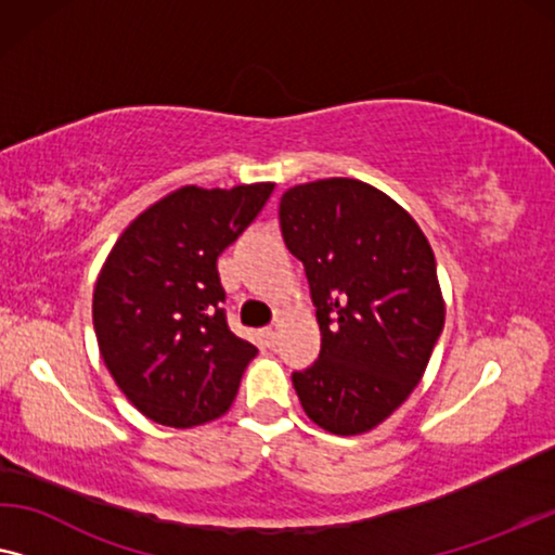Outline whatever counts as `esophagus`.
I'll list each match as a JSON object with an SVG mask.
<instances>
[{
    "mask_svg": "<svg viewBox=\"0 0 555 555\" xmlns=\"http://www.w3.org/2000/svg\"><path fill=\"white\" fill-rule=\"evenodd\" d=\"M279 339V326H269V330H263V341H267L269 347H274Z\"/></svg>",
    "mask_w": 555,
    "mask_h": 555,
    "instance_id": "esophagus-1",
    "label": "esophagus"
}]
</instances>
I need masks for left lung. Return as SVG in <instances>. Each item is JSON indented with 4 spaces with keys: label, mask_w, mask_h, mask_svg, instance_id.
Listing matches in <instances>:
<instances>
[{
    "label": "left lung",
    "mask_w": 555,
    "mask_h": 555,
    "mask_svg": "<svg viewBox=\"0 0 555 555\" xmlns=\"http://www.w3.org/2000/svg\"><path fill=\"white\" fill-rule=\"evenodd\" d=\"M279 223L322 332L319 359L292 377L301 408L332 435L370 433L423 379L444 326L430 241L400 203L354 178L294 185Z\"/></svg>",
    "instance_id": "1"
}]
</instances>
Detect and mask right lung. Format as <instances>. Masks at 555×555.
<instances>
[{"instance_id":"right-lung-1","label":"right lung","mask_w":555,"mask_h":555,"mask_svg":"<svg viewBox=\"0 0 555 555\" xmlns=\"http://www.w3.org/2000/svg\"><path fill=\"white\" fill-rule=\"evenodd\" d=\"M274 183L183 185L120 233L100 269L92 324L115 385L166 427H196L236 400L259 354L225 324L216 261L261 214Z\"/></svg>"}]
</instances>
